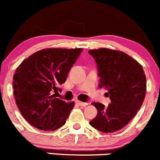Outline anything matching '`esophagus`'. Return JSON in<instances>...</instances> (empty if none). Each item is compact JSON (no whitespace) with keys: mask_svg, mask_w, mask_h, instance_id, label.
Here are the masks:
<instances>
[{"mask_svg":"<svg viewBox=\"0 0 160 160\" xmlns=\"http://www.w3.org/2000/svg\"><path fill=\"white\" fill-rule=\"evenodd\" d=\"M75 102H76L77 104H78L79 106H82V107H86V106L88 105V103H87V102H81V101H79V100H75Z\"/></svg>","mask_w":160,"mask_h":160,"instance_id":"34e87169","label":"esophagus"}]
</instances>
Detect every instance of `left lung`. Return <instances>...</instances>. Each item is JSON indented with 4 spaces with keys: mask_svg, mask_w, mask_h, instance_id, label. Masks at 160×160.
<instances>
[{
    "mask_svg": "<svg viewBox=\"0 0 160 160\" xmlns=\"http://www.w3.org/2000/svg\"><path fill=\"white\" fill-rule=\"evenodd\" d=\"M97 64L99 88L107 90L111 103L106 107L93 102L97 116L90 125L103 133L118 132L127 125L142 107L146 92L142 66L122 51L107 48L88 50Z\"/></svg>",
    "mask_w": 160,
    "mask_h": 160,
    "instance_id": "obj_1",
    "label": "left lung"
}]
</instances>
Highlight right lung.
Listing matches in <instances>:
<instances>
[{"mask_svg":"<svg viewBox=\"0 0 160 160\" xmlns=\"http://www.w3.org/2000/svg\"><path fill=\"white\" fill-rule=\"evenodd\" d=\"M82 48H47L25 59L13 77L14 96L23 118L39 130L55 131L64 125L75 102L58 98L61 85Z\"/></svg>","mask_w":160,"mask_h":160,"instance_id":"1","label":"right lung"}]
</instances>
